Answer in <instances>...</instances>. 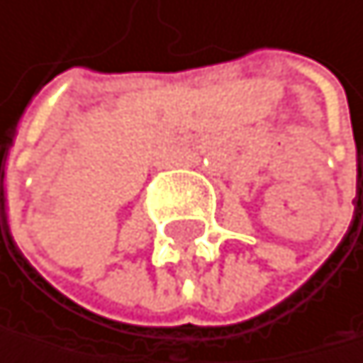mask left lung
Returning <instances> with one entry per match:
<instances>
[{
  "label": "left lung",
  "mask_w": 363,
  "mask_h": 363,
  "mask_svg": "<svg viewBox=\"0 0 363 363\" xmlns=\"http://www.w3.org/2000/svg\"><path fill=\"white\" fill-rule=\"evenodd\" d=\"M6 234H9V227H6V225H4V236H6Z\"/></svg>",
  "instance_id": "left-lung-1"
}]
</instances>
